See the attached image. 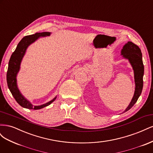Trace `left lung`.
I'll return each mask as SVG.
<instances>
[{"mask_svg":"<svg viewBox=\"0 0 153 153\" xmlns=\"http://www.w3.org/2000/svg\"><path fill=\"white\" fill-rule=\"evenodd\" d=\"M121 55L123 58L128 60L130 63L134 72V79H135V92L130 103L125 109L124 112L129 110L137 102L142 93L143 88V76L144 72L142 61V55L141 50L137 45L128 41L125 44L121 50Z\"/></svg>","mask_w":153,"mask_h":153,"instance_id":"obj_1","label":"left lung"}]
</instances>
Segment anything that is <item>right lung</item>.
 <instances>
[{
    "instance_id": "add662e5",
    "label": "right lung",
    "mask_w": 153,
    "mask_h": 153,
    "mask_svg": "<svg viewBox=\"0 0 153 153\" xmlns=\"http://www.w3.org/2000/svg\"><path fill=\"white\" fill-rule=\"evenodd\" d=\"M51 32H37V33L25 36L18 44L17 47L10 59L8 64V69L7 71V84L10 92L14 98L15 99L16 102L21 106L28 109L39 110L43 108L45 106L50 105L57 98V96L53 99L50 100L48 102L44 103L41 105L36 106L32 105L30 101L25 98L20 92L17 85L16 76L18 72L20 69V65L23 58L25 54L26 50L29 46L34 43L35 41L40 38L43 37L50 36Z\"/></svg>"
}]
</instances>
